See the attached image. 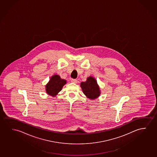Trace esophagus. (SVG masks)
<instances>
[{"mask_svg": "<svg viewBox=\"0 0 157 157\" xmlns=\"http://www.w3.org/2000/svg\"><path fill=\"white\" fill-rule=\"evenodd\" d=\"M71 82H72V83H74V84H77V80L72 79L71 80Z\"/></svg>", "mask_w": 157, "mask_h": 157, "instance_id": "obj_1", "label": "esophagus"}]
</instances>
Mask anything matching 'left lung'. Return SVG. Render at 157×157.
<instances>
[{
	"label": "left lung",
	"instance_id": "obj_1",
	"mask_svg": "<svg viewBox=\"0 0 157 157\" xmlns=\"http://www.w3.org/2000/svg\"><path fill=\"white\" fill-rule=\"evenodd\" d=\"M80 87L87 98L91 100H94L100 96V87L96 79L92 76L87 78L86 82H82Z\"/></svg>",
	"mask_w": 157,
	"mask_h": 157
}]
</instances>
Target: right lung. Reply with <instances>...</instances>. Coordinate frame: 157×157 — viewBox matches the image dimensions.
Listing matches in <instances>:
<instances>
[{"label": "right lung", "mask_w": 157, "mask_h": 157, "mask_svg": "<svg viewBox=\"0 0 157 157\" xmlns=\"http://www.w3.org/2000/svg\"><path fill=\"white\" fill-rule=\"evenodd\" d=\"M66 84V80L61 79L58 75H54L45 85L46 92L48 95L55 97Z\"/></svg>", "instance_id": "add662e5"}]
</instances>
